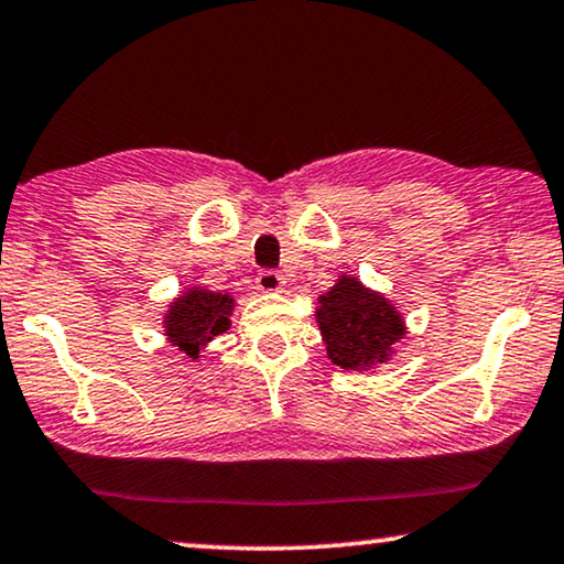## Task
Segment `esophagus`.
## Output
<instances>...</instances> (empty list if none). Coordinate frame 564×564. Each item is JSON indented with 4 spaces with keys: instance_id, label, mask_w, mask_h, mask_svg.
Returning <instances> with one entry per match:
<instances>
[{
    "instance_id": "esophagus-1",
    "label": "esophagus",
    "mask_w": 564,
    "mask_h": 564,
    "mask_svg": "<svg viewBox=\"0 0 564 564\" xmlns=\"http://www.w3.org/2000/svg\"><path fill=\"white\" fill-rule=\"evenodd\" d=\"M257 288L262 292H280L284 288V276L280 272H274V269H262V272L257 274Z\"/></svg>"
}]
</instances>
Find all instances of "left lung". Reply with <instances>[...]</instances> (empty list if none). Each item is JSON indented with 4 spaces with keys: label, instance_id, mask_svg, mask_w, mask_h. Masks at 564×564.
<instances>
[{
    "label": "left lung",
    "instance_id": "obj_1",
    "mask_svg": "<svg viewBox=\"0 0 564 564\" xmlns=\"http://www.w3.org/2000/svg\"><path fill=\"white\" fill-rule=\"evenodd\" d=\"M317 325L328 343V358L340 369H366L394 354L391 346L404 336V323L377 292L354 276H343L321 297Z\"/></svg>",
    "mask_w": 564,
    "mask_h": 564
}]
</instances>
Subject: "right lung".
Returning a JSON list of instances; mask_svg holds the SVG:
<instances>
[{"mask_svg":"<svg viewBox=\"0 0 564 564\" xmlns=\"http://www.w3.org/2000/svg\"><path fill=\"white\" fill-rule=\"evenodd\" d=\"M234 310V300L221 292H210L195 288L191 292H183L173 305H170L165 330L173 346H177L183 354L198 358V350L206 343L221 336L228 330V315Z\"/></svg>","mask_w":564,"mask_h":564,"instance_id":"obj_1","label":"right lung"}]
</instances>
